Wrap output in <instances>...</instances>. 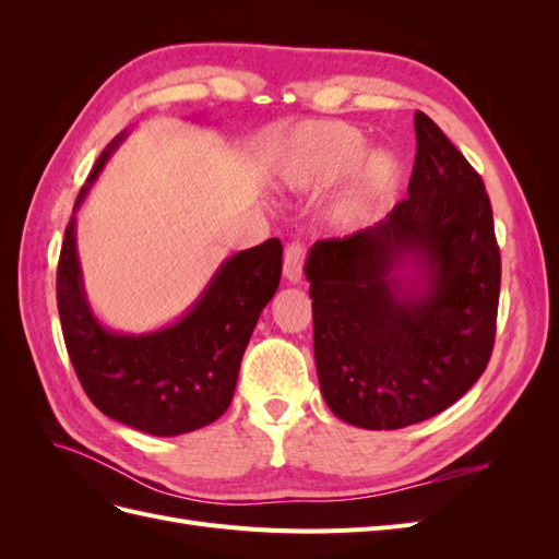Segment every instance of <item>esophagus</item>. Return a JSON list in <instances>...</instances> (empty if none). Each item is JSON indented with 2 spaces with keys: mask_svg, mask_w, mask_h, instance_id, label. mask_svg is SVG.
Instances as JSON below:
<instances>
[{
  "mask_svg": "<svg viewBox=\"0 0 559 559\" xmlns=\"http://www.w3.org/2000/svg\"><path fill=\"white\" fill-rule=\"evenodd\" d=\"M302 259H306V249L300 242H292L284 251V277L292 284L302 280Z\"/></svg>",
  "mask_w": 559,
  "mask_h": 559,
  "instance_id": "esophagus-1",
  "label": "esophagus"
}]
</instances>
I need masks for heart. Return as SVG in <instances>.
<instances>
[{
    "instance_id": "heart-1",
    "label": "heart",
    "mask_w": 559,
    "mask_h": 559,
    "mask_svg": "<svg viewBox=\"0 0 559 559\" xmlns=\"http://www.w3.org/2000/svg\"><path fill=\"white\" fill-rule=\"evenodd\" d=\"M401 173L392 151H366V140L345 123H312L292 134L277 163L284 189L310 193L352 175L349 191L337 202L335 222L357 226L392 195Z\"/></svg>"
}]
</instances>
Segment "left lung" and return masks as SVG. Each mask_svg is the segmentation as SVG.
<instances>
[{"label": "left lung", "mask_w": 559, "mask_h": 559, "mask_svg": "<svg viewBox=\"0 0 559 559\" xmlns=\"http://www.w3.org/2000/svg\"><path fill=\"white\" fill-rule=\"evenodd\" d=\"M408 198L310 249L314 361L335 417L403 429L462 399L495 347L501 257L480 175L415 114Z\"/></svg>", "instance_id": "1"}]
</instances>
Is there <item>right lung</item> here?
Masks as SVG:
<instances>
[{
	"label": "right lung",
	"instance_id": "1",
	"mask_svg": "<svg viewBox=\"0 0 559 559\" xmlns=\"http://www.w3.org/2000/svg\"><path fill=\"white\" fill-rule=\"evenodd\" d=\"M128 130L109 142L83 186L74 214ZM64 228L58 263V312L81 386L99 413L151 436H179L222 417L240 361L282 277V242L226 259L177 321L148 333L107 329L91 308L76 251V218Z\"/></svg>",
	"mask_w": 559,
	"mask_h": 559
}]
</instances>
